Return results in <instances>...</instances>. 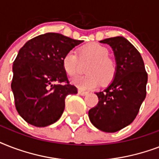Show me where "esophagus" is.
<instances>
[{
	"label": "esophagus",
	"instance_id": "1",
	"mask_svg": "<svg viewBox=\"0 0 159 159\" xmlns=\"http://www.w3.org/2000/svg\"><path fill=\"white\" fill-rule=\"evenodd\" d=\"M78 94L81 95V96H86V95L88 94V92L82 91V90H78Z\"/></svg>",
	"mask_w": 159,
	"mask_h": 159
}]
</instances>
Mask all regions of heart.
Instances as JSON below:
<instances>
[{"label": "heart", "instance_id": "obj_1", "mask_svg": "<svg viewBox=\"0 0 159 159\" xmlns=\"http://www.w3.org/2000/svg\"><path fill=\"white\" fill-rule=\"evenodd\" d=\"M110 51L106 46L98 43L85 44L79 49L81 59L91 58L92 61L87 67L86 75L73 77L72 83L80 90H91L102 84H109L114 80L117 72L116 62L109 57ZM79 57L73 50L67 51L62 56V67L67 75L72 77L77 73Z\"/></svg>", "mask_w": 159, "mask_h": 159}]
</instances>
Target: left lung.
Here are the masks:
<instances>
[{
  "mask_svg": "<svg viewBox=\"0 0 159 159\" xmlns=\"http://www.w3.org/2000/svg\"><path fill=\"white\" fill-rule=\"evenodd\" d=\"M114 51L117 72L103 92H97L98 103L88 112L92 125L100 130L114 133L134 121L146 97L148 73L134 46L121 36L100 41Z\"/></svg>",
  "mask_w": 159,
  "mask_h": 159,
  "instance_id": "left-lung-1",
  "label": "left lung"
}]
</instances>
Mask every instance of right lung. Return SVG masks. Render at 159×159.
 Wrapping results in <instances>:
<instances>
[{
	"label": "right lung",
	"instance_id": "1",
	"mask_svg": "<svg viewBox=\"0 0 159 159\" xmlns=\"http://www.w3.org/2000/svg\"><path fill=\"white\" fill-rule=\"evenodd\" d=\"M82 42L47 33L20 49L13 63L11 89L16 110L27 123L37 127L55 123L64 111L66 97L77 94L62 69V58Z\"/></svg>",
	"mask_w": 159,
	"mask_h": 159
}]
</instances>
